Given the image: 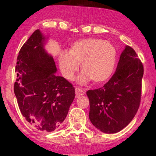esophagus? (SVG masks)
<instances>
[{"instance_id":"34e87169","label":"esophagus","mask_w":156,"mask_h":156,"mask_svg":"<svg viewBox=\"0 0 156 156\" xmlns=\"http://www.w3.org/2000/svg\"><path fill=\"white\" fill-rule=\"evenodd\" d=\"M76 94L79 97L83 96L84 94V89L82 88H79V87L76 88Z\"/></svg>"}]
</instances>
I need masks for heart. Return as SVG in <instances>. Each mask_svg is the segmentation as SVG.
<instances>
[{
  "mask_svg": "<svg viewBox=\"0 0 156 156\" xmlns=\"http://www.w3.org/2000/svg\"><path fill=\"white\" fill-rule=\"evenodd\" d=\"M112 71V62L109 59L100 56L90 58L82 68V75L87 79H96L97 76L107 77Z\"/></svg>",
  "mask_w": 156,
  "mask_h": 156,
  "instance_id": "heart-1",
  "label": "heart"
}]
</instances>
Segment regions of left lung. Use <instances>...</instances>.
<instances>
[{
	"mask_svg": "<svg viewBox=\"0 0 156 156\" xmlns=\"http://www.w3.org/2000/svg\"><path fill=\"white\" fill-rule=\"evenodd\" d=\"M46 37L36 30L21 47L16 65L14 94L22 115L41 131H54L65 120L75 98L69 82L56 76L53 57L44 49Z\"/></svg>",
	"mask_w": 156,
	"mask_h": 156,
	"instance_id": "obj_1",
	"label": "left lung"
}]
</instances>
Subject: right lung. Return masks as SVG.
Instances as JSON below:
<instances>
[{"mask_svg":"<svg viewBox=\"0 0 156 156\" xmlns=\"http://www.w3.org/2000/svg\"><path fill=\"white\" fill-rule=\"evenodd\" d=\"M131 47L120 55L114 74L102 87L87 91L89 120L100 131L115 133L126 127L138 112L143 65Z\"/></svg>","mask_w":156,"mask_h":156,"instance_id":"1","label":"right lung"}]
</instances>
